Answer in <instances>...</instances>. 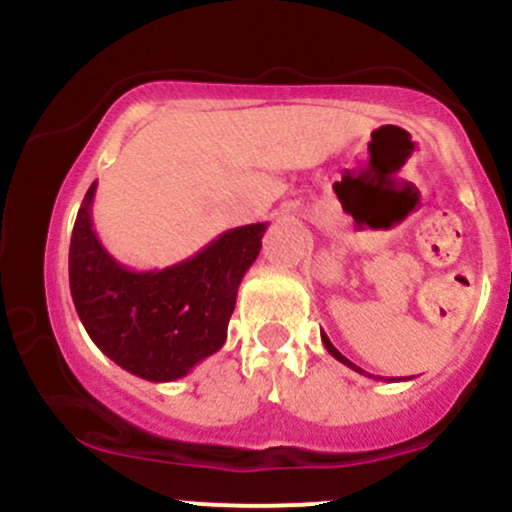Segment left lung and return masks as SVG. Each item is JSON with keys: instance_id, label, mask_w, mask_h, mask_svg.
<instances>
[{"instance_id": "left-lung-1", "label": "left lung", "mask_w": 512, "mask_h": 512, "mask_svg": "<svg viewBox=\"0 0 512 512\" xmlns=\"http://www.w3.org/2000/svg\"><path fill=\"white\" fill-rule=\"evenodd\" d=\"M322 344H325V349H327V351H330V354H332L334 358H337V361H342V363H344V366L354 368V370H356V373H363V375H366V370H363V368H358V366H354V363H351V361H349V358H346V356H342V354H339V349H337V346H334V344L330 342V337H327V334H325V332H322ZM390 383H395V378H390Z\"/></svg>"}]
</instances>
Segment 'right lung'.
I'll return each mask as SVG.
<instances>
[{"mask_svg":"<svg viewBox=\"0 0 512 512\" xmlns=\"http://www.w3.org/2000/svg\"><path fill=\"white\" fill-rule=\"evenodd\" d=\"M88 187L69 245V289L88 337L110 361L151 383L185 378L226 342L238 286L257 260L267 223L223 231L197 255L137 272L93 231Z\"/></svg>","mask_w":512,"mask_h":512,"instance_id":"add662e5","label":"right lung"}]
</instances>
